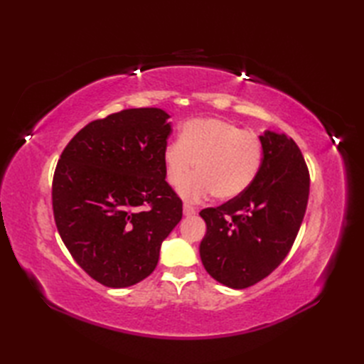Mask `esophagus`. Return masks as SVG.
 Segmentation results:
<instances>
[{"label":"esophagus","instance_id":"esophagus-1","mask_svg":"<svg viewBox=\"0 0 364 364\" xmlns=\"http://www.w3.org/2000/svg\"><path fill=\"white\" fill-rule=\"evenodd\" d=\"M183 213H184V215H192V214L197 213V208L189 205V203H184L183 205Z\"/></svg>","mask_w":364,"mask_h":364}]
</instances>
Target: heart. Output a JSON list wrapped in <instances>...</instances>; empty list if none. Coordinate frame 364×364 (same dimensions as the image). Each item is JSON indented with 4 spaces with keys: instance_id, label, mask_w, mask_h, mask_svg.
<instances>
[{
    "instance_id": "heart-1",
    "label": "heart",
    "mask_w": 364,
    "mask_h": 364,
    "mask_svg": "<svg viewBox=\"0 0 364 364\" xmlns=\"http://www.w3.org/2000/svg\"><path fill=\"white\" fill-rule=\"evenodd\" d=\"M166 178L180 186L196 162L198 175L183 183L184 198L200 200L213 196L230 200L250 186L262 162V142L257 133L223 119H196L184 123L178 142L164 153Z\"/></svg>"
}]
</instances>
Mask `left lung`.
Segmentation results:
<instances>
[{
	"instance_id": "left-lung-1",
	"label": "left lung",
	"mask_w": 364,
	"mask_h": 364,
	"mask_svg": "<svg viewBox=\"0 0 364 364\" xmlns=\"http://www.w3.org/2000/svg\"><path fill=\"white\" fill-rule=\"evenodd\" d=\"M262 162L241 196L200 211L206 272L228 288L244 289L282 264L296 241L310 196V172L291 137L266 131Z\"/></svg>"
}]
</instances>
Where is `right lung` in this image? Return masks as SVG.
<instances>
[{"mask_svg": "<svg viewBox=\"0 0 364 364\" xmlns=\"http://www.w3.org/2000/svg\"><path fill=\"white\" fill-rule=\"evenodd\" d=\"M167 119L158 107H137L90 122L54 170L59 235L84 272L107 288L149 277L162 241L183 218L162 161L172 133Z\"/></svg>", "mask_w": 364, "mask_h": 364, "instance_id": "right-lung-1", "label": "right lung"}]
</instances>
